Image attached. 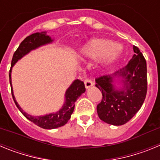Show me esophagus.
Wrapping results in <instances>:
<instances>
[{
	"mask_svg": "<svg viewBox=\"0 0 160 160\" xmlns=\"http://www.w3.org/2000/svg\"><path fill=\"white\" fill-rule=\"evenodd\" d=\"M84 83H85V87H86V88L87 89L90 88V87L94 86V82H93V81L90 78H87L85 79Z\"/></svg>",
	"mask_w": 160,
	"mask_h": 160,
	"instance_id": "34e87169",
	"label": "esophagus"
}]
</instances>
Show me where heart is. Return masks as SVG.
I'll return each mask as SVG.
<instances>
[{
  "label": "heart",
  "mask_w": 160,
  "mask_h": 160,
  "mask_svg": "<svg viewBox=\"0 0 160 160\" xmlns=\"http://www.w3.org/2000/svg\"><path fill=\"white\" fill-rule=\"evenodd\" d=\"M120 47L115 42L107 39H94L90 41L82 49L85 57L98 58L102 57L107 61L113 60L118 55Z\"/></svg>",
  "instance_id": "obj_1"
}]
</instances>
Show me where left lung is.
<instances>
[{
  "mask_svg": "<svg viewBox=\"0 0 160 160\" xmlns=\"http://www.w3.org/2000/svg\"><path fill=\"white\" fill-rule=\"evenodd\" d=\"M135 54L128 64L114 72L96 78L95 86L102 98L97 106L98 117L103 122L114 126L123 125L131 120L141 108L148 91L147 62L137 46H133ZM122 77L124 89L115 90L112 77Z\"/></svg>",
  "mask_w": 160,
  "mask_h": 160,
  "instance_id": "left-lung-1",
  "label": "left lung"
}]
</instances>
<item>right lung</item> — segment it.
<instances>
[{
  "label": "right lung",
  "instance_id": "right-lung-1",
  "mask_svg": "<svg viewBox=\"0 0 160 160\" xmlns=\"http://www.w3.org/2000/svg\"><path fill=\"white\" fill-rule=\"evenodd\" d=\"M51 38L46 35L45 32H35L29 36L26 37L20 44V46L17 49V50L14 52L13 56L12 58V62H11V69L9 70V82L11 85V93H12V98L16 104L17 107L19 109V111L22 113L25 118L36 124L37 126L44 129H54V128H59L62 126H64L66 122L69 121L70 118L72 113L74 109L75 106V102L78 98L82 94L85 92L86 88H85L84 82L79 79H77L72 83V85L69 87L66 92V102L63 105L62 108L58 112L55 114H46L45 116H31L29 114H27L24 112L18 102L15 100L13 92H12V84H11V70L13 65L18 62L19 59L22 58L24 55L29 53L30 50L34 49L36 48L39 47L40 46L45 45V44L51 42Z\"/></svg>",
  "mask_w": 160,
  "mask_h": 160
}]
</instances>
